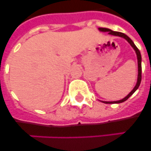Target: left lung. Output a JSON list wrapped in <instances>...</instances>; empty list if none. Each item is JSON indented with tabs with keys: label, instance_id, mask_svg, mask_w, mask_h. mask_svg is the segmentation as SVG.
<instances>
[{
	"label": "left lung",
	"instance_id": "8db88e82",
	"mask_svg": "<svg viewBox=\"0 0 151 151\" xmlns=\"http://www.w3.org/2000/svg\"><path fill=\"white\" fill-rule=\"evenodd\" d=\"M99 30L101 31V32H108V34L112 35H116V36H119V37H122V38H125V40H127V41L132 45L134 50H135L136 52V54H137V57H138V82H137V84H136L135 87L133 88V90L128 94L125 98H123L122 100H120V101H111V102H106V101H102V102L105 103V104H119V103H122L124 101H125L126 100H128L131 96L132 95L134 94V92L139 87L140 84H141V53H140L139 50L137 47L135 46V45L134 44L132 39H131L129 37H128L127 35L125 34L122 32H115V31H112L111 29H106V28H99Z\"/></svg>",
	"mask_w": 151,
	"mask_h": 151
}]
</instances>
